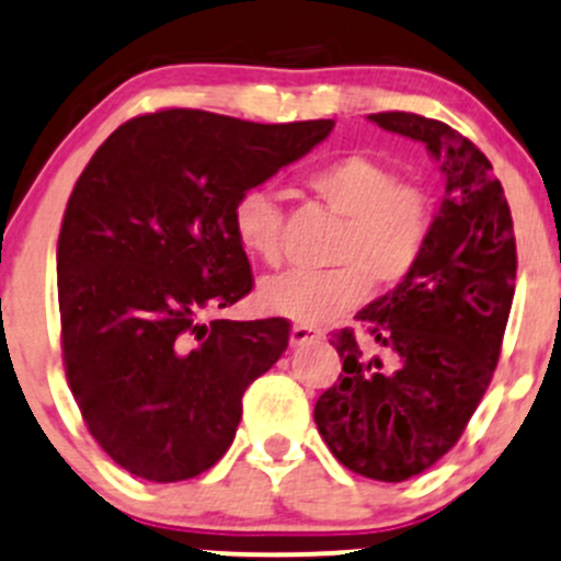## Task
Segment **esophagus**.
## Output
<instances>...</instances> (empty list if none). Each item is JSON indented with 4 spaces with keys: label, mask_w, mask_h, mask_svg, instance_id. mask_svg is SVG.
<instances>
[{
    "label": "esophagus",
    "mask_w": 561,
    "mask_h": 561,
    "mask_svg": "<svg viewBox=\"0 0 561 561\" xmlns=\"http://www.w3.org/2000/svg\"><path fill=\"white\" fill-rule=\"evenodd\" d=\"M318 331L314 329H309V325H293L290 329V347H301V345H307V342H312V340H318Z\"/></svg>",
    "instance_id": "1"
}]
</instances>
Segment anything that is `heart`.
Segmentation results:
<instances>
[{"label": "heart", "mask_w": 561, "mask_h": 561, "mask_svg": "<svg viewBox=\"0 0 561 561\" xmlns=\"http://www.w3.org/2000/svg\"><path fill=\"white\" fill-rule=\"evenodd\" d=\"M309 192L342 225L325 274L285 271L263 279L260 304L265 312L301 325H329L351 309L362 307L373 290H389L405 282L425 254L436 208L431 194L402 181L394 167L364 153H347L314 167L304 178ZM282 210L274 192L252 186L236 197L230 227L243 252L276 265Z\"/></svg>", "instance_id": "b5f03b06"}]
</instances>
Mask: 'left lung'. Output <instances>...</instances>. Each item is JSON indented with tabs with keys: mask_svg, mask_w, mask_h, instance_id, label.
Listing matches in <instances>:
<instances>
[{
	"mask_svg": "<svg viewBox=\"0 0 561 561\" xmlns=\"http://www.w3.org/2000/svg\"><path fill=\"white\" fill-rule=\"evenodd\" d=\"M383 130L422 142L442 164L447 197L405 282L334 331L340 383L314 402V425L345 469L402 482L458 444L502 353L515 293V232L491 161L447 123L411 112L369 114Z\"/></svg>",
	"mask_w": 561,
	"mask_h": 561,
	"instance_id": "obj_1",
	"label": "left lung"
}]
</instances>
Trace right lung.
Returning a JSON list of instances; mask_svg holds the SVG:
<instances>
[{
    "label": "right lung",
    "mask_w": 561,
    "mask_h": 561,
    "mask_svg": "<svg viewBox=\"0 0 561 561\" xmlns=\"http://www.w3.org/2000/svg\"><path fill=\"white\" fill-rule=\"evenodd\" d=\"M334 119L263 125L161 108L119 125L76 181L57 243L62 362L103 453L150 482L230 449L247 386L290 323L208 320L252 290L230 208L320 145Z\"/></svg>",
    "instance_id": "1"
}]
</instances>
